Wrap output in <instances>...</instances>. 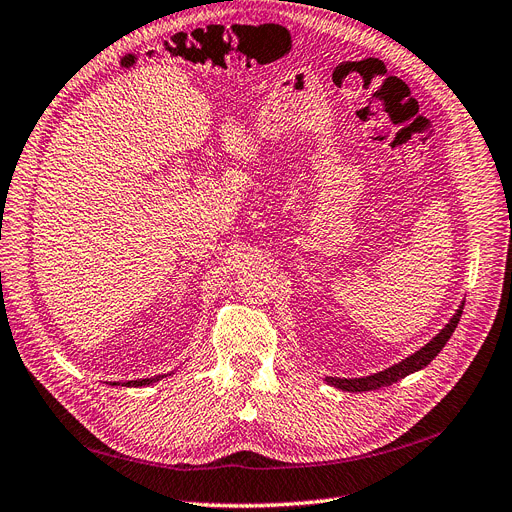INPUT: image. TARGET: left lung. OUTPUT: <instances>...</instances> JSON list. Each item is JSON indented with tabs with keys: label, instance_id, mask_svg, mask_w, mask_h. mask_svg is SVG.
I'll use <instances>...</instances> for the list:
<instances>
[{
	"label": "left lung",
	"instance_id": "obj_1",
	"mask_svg": "<svg viewBox=\"0 0 512 512\" xmlns=\"http://www.w3.org/2000/svg\"><path fill=\"white\" fill-rule=\"evenodd\" d=\"M462 309L464 305H460V309L454 314V318L448 322V326L443 328L439 335L435 339H431L425 347H422L420 351L412 353L410 358L402 360L399 364L383 370V372H376V374H370V376H364V379H337V376H326V383L337 387V389H343V391H374V389H381V387H389L393 383H397L399 379H404V376L425 368L427 364H431V360L435 358V355L446 347V343L450 341L452 332L456 330L458 322H460V316H462Z\"/></svg>",
	"mask_w": 512,
	"mask_h": 512
}]
</instances>
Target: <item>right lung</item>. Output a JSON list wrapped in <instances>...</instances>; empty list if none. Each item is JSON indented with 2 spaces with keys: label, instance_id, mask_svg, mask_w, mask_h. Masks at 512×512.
Returning a JSON list of instances; mask_svg holds the SVG:
<instances>
[{
  "label": "right lung",
  "instance_id": "obj_1",
  "mask_svg": "<svg viewBox=\"0 0 512 512\" xmlns=\"http://www.w3.org/2000/svg\"><path fill=\"white\" fill-rule=\"evenodd\" d=\"M159 379H163V376H154V379H140V381H127L125 387H142V385H150ZM113 385H119V383H113Z\"/></svg>",
  "mask_w": 512,
  "mask_h": 512
}]
</instances>
